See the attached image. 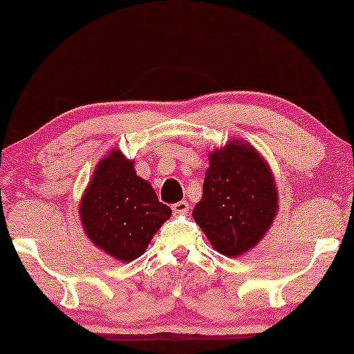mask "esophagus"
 I'll use <instances>...</instances> for the list:
<instances>
[{
  "mask_svg": "<svg viewBox=\"0 0 354 354\" xmlns=\"http://www.w3.org/2000/svg\"><path fill=\"white\" fill-rule=\"evenodd\" d=\"M171 210L176 213V215H186V213L189 212V203L186 201H181V202H176L173 203Z\"/></svg>",
  "mask_w": 354,
  "mask_h": 354,
  "instance_id": "1",
  "label": "esophagus"
}]
</instances>
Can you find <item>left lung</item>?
I'll return each mask as SVG.
<instances>
[{
  "instance_id": "8db88e82",
  "label": "left lung",
  "mask_w": 354,
  "mask_h": 354,
  "mask_svg": "<svg viewBox=\"0 0 354 354\" xmlns=\"http://www.w3.org/2000/svg\"><path fill=\"white\" fill-rule=\"evenodd\" d=\"M277 212V191L266 162L242 141H229L210 156L201 202L192 216L226 257L255 247Z\"/></svg>"
}]
</instances>
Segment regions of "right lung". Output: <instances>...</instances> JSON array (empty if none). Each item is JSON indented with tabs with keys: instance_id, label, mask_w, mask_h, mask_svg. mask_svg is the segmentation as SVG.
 Instances as JSON below:
<instances>
[{
	"instance_id": "add662e5",
	"label": "right lung",
	"mask_w": 354,
	"mask_h": 354,
	"mask_svg": "<svg viewBox=\"0 0 354 354\" xmlns=\"http://www.w3.org/2000/svg\"><path fill=\"white\" fill-rule=\"evenodd\" d=\"M171 215L151 184L136 175L133 160L112 151L94 171L80 218L96 247L120 261L141 257L153 234Z\"/></svg>"
}]
</instances>
